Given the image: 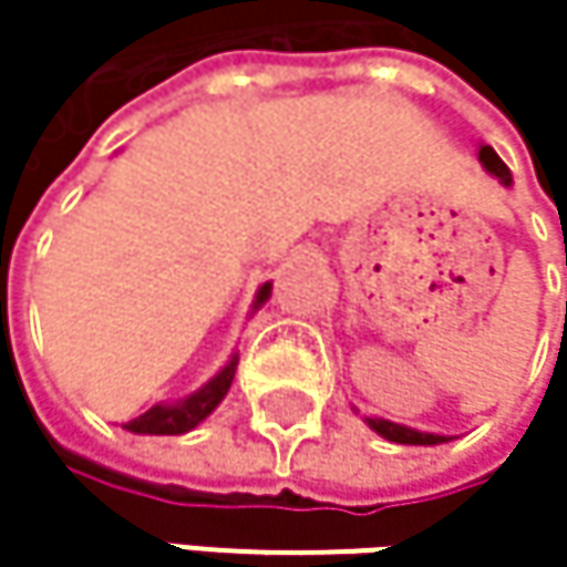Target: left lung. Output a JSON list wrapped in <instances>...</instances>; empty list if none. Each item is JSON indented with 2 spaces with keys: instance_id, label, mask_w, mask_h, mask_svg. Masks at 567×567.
<instances>
[{
  "instance_id": "obj_1",
  "label": "left lung",
  "mask_w": 567,
  "mask_h": 567,
  "mask_svg": "<svg viewBox=\"0 0 567 567\" xmlns=\"http://www.w3.org/2000/svg\"><path fill=\"white\" fill-rule=\"evenodd\" d=\"M480 161H483L486 171L493 173V176H499V179L509 186V167L499 161V154H496L493 147H480ZM368 423H371V430H378V433L388 436L391 443H406V446H433V443H443V440H446V436H436V433H420V430H410V426H396L391 420H368Z\"/></svg>"
}]
</instances>
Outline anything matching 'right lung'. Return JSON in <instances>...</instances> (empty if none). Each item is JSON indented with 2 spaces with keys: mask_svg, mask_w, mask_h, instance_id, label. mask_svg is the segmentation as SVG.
<instances>
[{
  "mask_svg": "<svg viewBox=\"0 0 567 567\" xmlns=\"http://www.w3.org/2000/svg\"><path fill=\"white\" fill-rule=\"evenodd\" d=\"M269 291H272V285H262L256 305H262L269 298ZM233 374H236V358L206 388H199L196 394H189L186 400H179V403H167V406H151L147 413H141L137 420H131L127 430L131 433H157V436H176V433L193 430L196 423H203L219 406V400L226 396L229 384H233Z\"/></svg>",
  "mask_w": 567,
  "mask_h": 567,
  "instance_id": "add662e5",
  "label": "right lung"
}]
</instances>
